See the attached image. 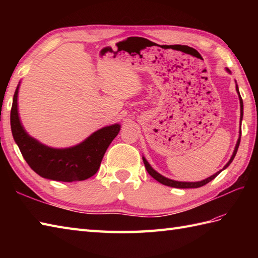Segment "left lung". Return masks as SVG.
Returning <instances> with one entry per match:
<instances>
[{"mask_svg": "<svg viewBox=\"0 0 258 258\" xmlns=\"http://www.w3.org/2000/svg\"><path fill=\"white\" fill-rule=\"evenodd\" d=\"M227 71L229 72V70H227ZM236 91H237L238 96H239V103H240V122H242V118H243V100H242V97H240L237 84H236ZM240 135H242V132H240V131H239V138H238V141H237V143H236V146H235V150H234L233 155H232V157H231V160L228 161V163L226 164L225 167H224L223 169H225V168L229 165V164H231V163L233 162L235 155H236L237 150H238V146H239V143H240ZM143 162H144V165H145V168H146L147 173H149L153 178L156 179L157 182H160V183L163 184V185L171 186V187H176V188H197V187H201V186H204V185H206L207 183H210L211 180H213L214 178H215V177L217 176L218 174H220V173L222 172V171L217 172V173H215L214 175H212L211 177H208V178H206V179H204V180H201V182H195V183H193V182H191V183H189V182H177V180H173V179L166 178V177L162 176L161 174H158L156 171H154V169L152 168V166L150 165L149 163H147V161L145 160L144 157H143Z\"/></svg>", "mask_w": 258, "mask_h": 258, "instance_id": "obj_1", "label": "left lung"}]
</instances>
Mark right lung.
Instances as JSON below:
<instances>
[{
    "instance_id": "add662e5",
    "label": "right lung",
    "mask_w": 258,
    "mask_h": 258,
    "mask_svg": "<svg viewBox=\"0 0 258 258\" xmlns=\"http://www.w3.org/2000/svg\"><path fill=\"white\" fill-rule=\"evenodd\" d=\"M18 93L19 86L11 108V130L22 155L33 171L42 177L58 182H76L93 176L120 126L114 124L98 130L81 144L70 149H51L38 143L24 131L18 113Z\"/></svg>"
}]
</instances>
